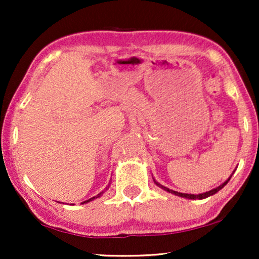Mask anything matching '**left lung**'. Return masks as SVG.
<instances>
[{"label": "left lung", "mask_w": 259, "mask_h": 259, "mask_svg": "<svg viewBox=\"0 0 259 259\" xmlns=\"http://www.w3.org/2000/svg\"><path fill=\"white\" fill-rule=\"evenodd\" d=\"M230 180V178L226 180L225 183H223L221 186H218V187H215V189H213V190H211V191H208V192H205V193H200V194H187V193H180V192H177V191H173V190H169V189H167V187H165V186H162V185H160V184H158L157 182H155L154 180V183L157 184L158 186H160L161 189H164L165 191H168V192H171V193H173V194H176V196H179V197H184V198H189V199H204V198H207V197H210V196H212V194H214V193H217L219 190H222L223 187H224L226 184H228V182Z\"/></svg>", "instance_id": "left-lung-1"}]
</instances>
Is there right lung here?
Listing matches in <instances>:
<instances>
[{
	"mask_svg": "<svg viewBox=\"0 0 259 259\" xmlns=\"http://www.w3.org/2000/svg\"><path fill=\"white\" fill-rule=\"evenodd\" d=\"M100 194H101V193H100ZM100 194H98V197H100ZM94 198H95V197H93V198H91V199H88V200H86V201H83V203H82V204H84V203H88V201L93 200V199H94Z\"/></svg>",
	"mask_w": 259,
	"mask_h": 259,
	"instance_id": "add662e5",
	"label": "right lung"
}]
</instances>
